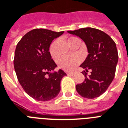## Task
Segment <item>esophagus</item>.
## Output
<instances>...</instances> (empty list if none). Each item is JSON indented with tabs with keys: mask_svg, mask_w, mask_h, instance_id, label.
<instances>
[{
	"mask_svg": "<svg viewBox=\"0 0 128 128\" xmlns=\"http://www.w3.org/2000/svg\"><path fill=\"white\" fill-rule=\"evenodd\" d=\"M67 74V75H69V76H72V75H74V72H68Z\"/></svg>",
	"mask_w": 128,
	"mask_h": 128,
	"instance_id": "34e87169",
	"label": "esophagus"
}]
</instances>
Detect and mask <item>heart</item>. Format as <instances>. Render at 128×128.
<instances>
[{
  "label": "heart",
  "mask_w": 128,
  "mask_h": 128,
  "mask_svg": "<svg viewBox=\"0 0 128 128\" xmlns=\"http://www.w3.org/2000/svg\"><path fill=\"white\" fill-rule=\"evenodd\" d=\"M67 42L69 46H71L76 42H80V40L75 37H70L68 39ZM57 41H54L50 48V54L53 58H56L58 56V54L56 50V46ZM80 63V58L76 56H63L58 60V65L61 69L67 71H71Z\"/></svg>",
  "instance_id": "heart-1"
}]
</instances>
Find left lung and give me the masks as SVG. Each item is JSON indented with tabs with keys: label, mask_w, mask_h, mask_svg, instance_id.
<instances>
[{
	"label": "left lung",
	"mask_w": 128,
	"mask_h": 128,
	"mask_svg": "<svg viewBox=\"0 0 128 128\" xmlns=\"http://www.w3.org/2000/svg\"><path fill=\"white\" fill-rule=\"evenodd\" d=\"M79 37L85 43L88 55L80 67L85 69L83 82L76 85L77 92L84 98L92 99L106 91L115 76L118 61L117 48L114 40L100 30L86 28L67 31ZM91 70L87 75L86 72Z\"/></svg>",
	"instance_id": "1"
}]
</instances>
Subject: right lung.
<instances>
[{"label": "right lung", "instance_id": "1", "mask_svg": "<svg viewBox=\"0 0 128 128\" xmlns=\"http://www.w3.org/2000/svg\"><path fill=\"white\" fill-rule=\"evenodd\" d=\"M63 32L32 30L16 46L14 59L16 76L24 91L37 100L48 101L57 96L61 79L67 75L61 69L51 72L57 65L49 52L52 41Z\"/></svg>", "mask_w": 128, "mask_h": 128}]
</instances>
